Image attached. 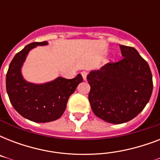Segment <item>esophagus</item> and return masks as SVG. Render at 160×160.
<instances>
[{"label":"esophagus","mask_w":160,"mask_h":160,"mask_svg":"<svg viewBox=\"0 0 160 160\" xmlns=\"http://www.w3.org/2000/svg\"><path fill=\"white\" fill-rule=\"evenodd\" d=\"M81 75H82L84 80H86V78H87V75H88L87 71H82V72H81Z\"/></svg>","instance_id":"esophagus-1"}]
</instances>
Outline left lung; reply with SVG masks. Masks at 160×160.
I'll return each mask as SVG.
<instances>
[{
	"instance_id": "obj_1",
	"label": "left lung",
	"mask_w": 160,
	"mask_h": 160,
	"mask_svg": "<svg viewBox=\"0 0 160 160\" xmlns=\"http://www.w3.org/2000/svg\"><path fill=\"white\" fill-rule=\"evenodd\" d=\"M119 47L122 60L108 63L87 76L94 114L111 124L125 123L136 117L153 91L152 73L146 60L134 47Z\"/></svg>"
}]
</instances>
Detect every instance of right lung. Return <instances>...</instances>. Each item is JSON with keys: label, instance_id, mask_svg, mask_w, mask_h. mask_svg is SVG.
Returning <instances> with one entry per match:
<instances>
[{"label": "right lung", "instance_id": "add662e5", "mask_svg": "<svg viewBox=\"0 0 160 160\" xmlns=\"http://www.w3.org/2000/svg\"><path fill=\"white\" fill-rule=\"evenodd\" d=\"M45 45H47L46 41L27 45L15 55L6 73V91L12 106L21 116L37 123L59 119L65 111L70 96L83 81L79 74L74 79L58 77L43 85L26 82L21 75V65L30 50Z\"/></svg>", "mask_w": 160, "mask_h": 160}]
</instances>
